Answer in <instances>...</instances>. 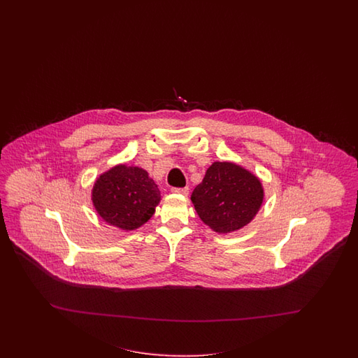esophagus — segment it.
<instances>
[{
  "label": "esophagus",
  "instance_id": "obj_1",
  "mask_svg": "<svg viewBox=\"0 0 358 358\" xmlns=\"http://www.w3.org/2000/svg\"><path fill=\"white\" fill-rule=\"evenodd\" d=\"M172 193L174 194L187 195L189 194V187H173L172 189Z\"/></svg>",
  "mask_w": 358,
  "mask_h": 358
}]
</instances>
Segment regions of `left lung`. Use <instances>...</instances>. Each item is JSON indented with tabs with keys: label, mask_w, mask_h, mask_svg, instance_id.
<instances>
[{
	"label": "left lung",
	"mask_w": 358,
	"mask_h": 358,
	"mask_svg": "<svg viewBox=\"0 0 358 358\" xmlns=\"http://www.w3.org/2000/svg\"><path fill=\"white\" fill-rule=\"evenodd\" d=\"M264 196V186L256 174L232 162H214L195 186L192 202L201 220L224 235L250 224L260 211Z\"/></svg>",
	"instance_id": "1"
}]
</instances>
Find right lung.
<instances>
[{"label": "right lung", "instance_id": "right-lung-1", "mask_svg": "<svg viewBox=\"0 0 358 358\" xmlns=\"http://www.w3.org/2000/svg\"><path fill=\"white\" fill-rule=\"evenodd\" d=\"M162 201L157 184L139 166L118 164L99 174L92 202L108 226L134 231L147 223Z\"/></svg>", "mask_w": 358, "mask_h": 358}]
</instances>
